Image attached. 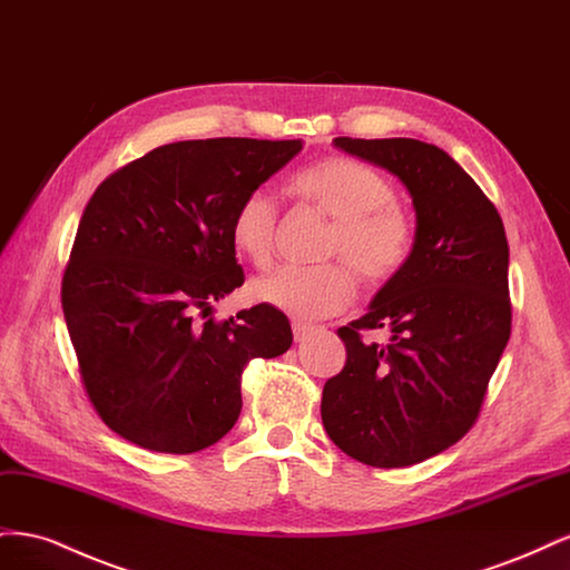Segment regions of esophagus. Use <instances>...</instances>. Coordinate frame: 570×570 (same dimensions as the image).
<instances>
[{
  "label": "esophagus",
  "mask_w": 570,
  "mask_h": 570,
  "mask_svg": "<svg viewBox=\"0 0 570 570\" xmlns=\"http://www.w3.org/2000/svg\"><path fill=\"white\" fill-rule=\"evenodd\" d=\"M316 331V327L312 323H302V321H295L292 323V335H295V342H302L306 340L308 335H312Z\"/></svg>",
  "instance_id": "1"
}]
</instances>
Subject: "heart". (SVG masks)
<instances>
[{
	"label": "heart",
	"mask_w": 570,
	"mask_h": 570,
	"mask_svg": "<svg viewBox=\"0 0 570 570\" xmlns=\"http://www.w3.org/2000/svg\"><path fill=\"white\" fill-rule=\"evenodd\" d=\"M292 189L335 218L325 235V256H342L368 285H383L400 273L413 252V223L394 199V189L375 168L327 157L292 178ZM278 206L264 189L239 199L230 220L235 249L258 268L271 264ZM354 295V275L344 264L281 266L252 283V297L292 318L331 316Z\"/></svg>",
	"instance_id": "heart-1"
}]
</instances>
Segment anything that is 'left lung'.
I'll use <instances>...</instances> for the list:
<instances>
[{
	"label": "left lung",
	"instance_id": "obj_1",
	"mask_svg": "<svg viewBox=\"0 0 570 570\" xmlns=\"http://www.w3.org/2000/svg\"><path fill=\"white\" fill-rule=\"evenodd\" d=\"M333 145L402 180L416 212L406 266L368 312L337 331L347 364L323 387L321 419L340 450L377 469L421 463L478 419L511 335L509 243L494 204L435 145L411 137ZM385 326V345L360 340Z\"/></svg>",
	"mask_w": 570,
	"mask_h": 570
}]
</instances>
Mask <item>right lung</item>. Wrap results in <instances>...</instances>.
Returning <instances> with one entry per match:
<instances>
[{
  "label": "right lung",
  "mask_w": 570,
  "mask_h": 570,
  "mask_svg": "<svg viewBox=\"0 0 570 570\" xmlns=\"http://www.w3.org/2000/svg\"><path fill=\"white\" fill-rule=\"evenodd\" d=\"M299 151L302 140H185L95 189L61 306L82 385L124 440L166 454L212 446L243 411L249 361L289 350V321L268 304L223 323L209 316L245 283L230 239L239 199Z\"/></svg>",
  "instance_id": "add662e5"
}]
</instances>
